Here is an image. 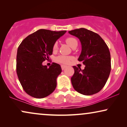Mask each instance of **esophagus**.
Segmentation results:
<instances>
[{"mask_svg":"<svg viewBox=\"0 0 127 127\" xmlns=\"http://www.w3.org/2000/svg\"><path fill=\"white\" fill-rule=\"evenodd\" d=\"M66 67V66H65V65H61L62 70H64V69H65Z\"/></svg>","mask_w":127,"mask_h":127,"instance_id":"obj_1","label":"esophagus"}]
</instances>
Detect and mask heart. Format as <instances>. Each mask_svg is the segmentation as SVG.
Returning <instances> with one entry per match:
<instances>
[{"mask_svg":"<svg viewBox=\"0 0 127 127\" xmlns=\"http://www.w3.org/2000/svg\"><path fill=\"white\" fill-rule=\"evenodd\" d=\"M65 41L71 48H73L74 47H77L78 41L77 40V39H75V38L72 37H67L66 38V39L65 40ZM58 47V43L57 42L55 43L53 47L54 51H56V50H57ZM71 60H72V58H71L70 57L64 56V55H60V56L57 57L56 58V61L57 62L64 64H69Z\"/></svg>","mask_w":127,"mask_h":127,"instance_id":"b5f03b06","label":"heart"}]
</instances>
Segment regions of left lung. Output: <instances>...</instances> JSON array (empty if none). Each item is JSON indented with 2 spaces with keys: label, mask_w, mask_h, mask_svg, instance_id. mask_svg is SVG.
Masks as SVG:
<instances>
[{
  "label": "left lung",
  "mask_w": 127,
  "mask_h": 127,
  "mask_svg": "<svg viewBox=\"0 0 127 127\" xmlns=\"http://www.w3.org/2000/svg\"><path fill=\"white\" fill-rule=\"evenodd\" d=\"M69 33L80 41L81 52L78 60L86 66L83 70L73 66L74 73L71 77L72 86L81 94H95L105 86L110 73L108 47L98 34L87 29H76L69 31Z\"/></svg>",
  "instance_id": "8db88e82"
}]
</instances>
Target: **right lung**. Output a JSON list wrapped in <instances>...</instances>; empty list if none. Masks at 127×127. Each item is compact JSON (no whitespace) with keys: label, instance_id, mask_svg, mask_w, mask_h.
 <instances>
[{"label":"right lung","instance_id":"add662e5","mask_svg":"<svg viewBox=\"0 0 127 127\" xmlns=\"http://www.w3.org/2000/svg\"><path fill=\"white\" fill-rule=\"evenodd\" d=\"M66 31L39 29L28 36L18 48L17 73L26 93L36 98H43L54 91L61 66L53 62L49 67L43 65L53 54L54 43Z\"/></svg>","mask_w":127,"mask_h":127}]
</instances>
